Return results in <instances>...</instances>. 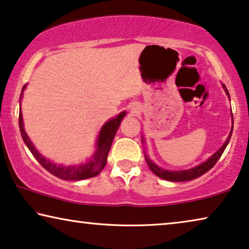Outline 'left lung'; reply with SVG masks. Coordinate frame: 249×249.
Here are the masks:
<instances>
[{"label": "left lung", "instance_id": "obj_1", "mask_svg": "<svg viewBox=\"0 0 249 249\" xmlns=\"http://www.w3.org/2000/svg\"><path fill=\"white\" fill-rule=\"evenodd\" d=\"M222 87H224L226 94H227L229 101H231V97H229V92L227 90V88H226L225 85H222ZM231 134H232V127H231V133H229V136L227 137V140H226V142L224 143V145H222L219 148V150H218L216 153L213 155V157L208 159L206 162H203V163H201V164L196 165L192 169L181 170V171H169V170H164V169L160 168V166H158L157 164H154V163L152 162L150 159H148L147 155H145V160H146L148 168L151 169V171L153 172L155 176L161 178V179H164V180H168V181H173V182H183V181L194 180V179H196V178H199L200 176H202V174H205L206 172L209 171V170L213 168L214 164H216L217 161L219 160V158L221 157V154L224 153L226 146L228 145L229 141H231ZM143 142H144V141H143Z\"/></svg>", "mask_w": 249, "mask_h": 249}]
</instances>
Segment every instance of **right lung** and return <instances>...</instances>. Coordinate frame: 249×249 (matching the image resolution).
<instances>
[{
    "instance_id": "1",
    "label": "right lung",
    "mask_w": 249,
    "mask_h": 249,
    "mask_svg": "<svg viewBox=\"0 0 249 249\" xmlns=\"http://www.w3.org/2000/svg\"><path fill=\"white\" fill-rule=\"evenodd\" d=\"M25 89V86H23L22 89V92ZM22 92L20 96V101L22 97ZM126 113L122 112L117 117L112 118V120L107 121L105 124L103 125V127L99 132L98 139H97V145H96V151L94 155H92L91 160L88 161L85 164H79V165H72V166H64V165H57L53 163L51 161L48 160L41 154L36 151V148L33 146L31 141H30L29 136L24 131L23 127V121H22V113L20 108V114H18V126H20V132L22 135V139H23L25 145L28 146L30 152L33 154L38 162L41 164L44 169L47 170L48 172H50L53 176L60 178V179L64 180H84L88 179V178L96 177L97 174L102 172L104 166L106 165L107 162V155H108V152L110 150V146H112L113 140L116 134L118 126L121 124V121L123 120Z\"/></svg>"
}]
</instances>
